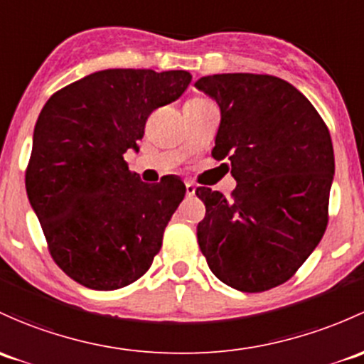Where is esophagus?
<instances>
[{"label":"esophagus","mask_w":364,"mask_h":364,"mask_svg":"<svg viewBox=\"0 0 364 364\" xmlns=\"http://www.w3.org/2000/svg\"><path fill=\"white\" fill-rule=\"evenodd\" d=\"M195 192H197V186H195L193 183H186V195H188V197H193Z\"/></svg>","instance_id":"34e87169"}]
</instances>
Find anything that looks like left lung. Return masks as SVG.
Returning <instances> with one entry per match:
<instances>
[{"mask_svg":"<svg viewBox=\"0 0 364 364\" xmlns=\"http://www.w3.org/2000/svg\"><path fill=\"white\" fill-rule=\"evenodd\" d=\"M195 87L220 106L213 156L228 159L223 166L237 181L232 198L197 188L205 204L198 246L221 282L267 291L300 269L326 230L330 131L311 101L277 76L223 73Z\"/></svg>","mask_w":364,"mask_h":364,"instance_id":"8db88e82","label":"left lung"}]
</instances>
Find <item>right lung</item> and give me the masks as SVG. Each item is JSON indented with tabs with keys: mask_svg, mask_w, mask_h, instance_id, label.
<instances>
[{
	"mask_svg": "<svg viewBox=\"0 0 364 364\" xmlns=\"http://www.w3.org/2000/svg\"><path fill=\"white\" fill-rule=\"evenodd\" d=\"M190 82L183 70H105L55 92L41 109L26 190L53 262L85 288L132 284L162 247L185 185L143 183L124 153L139 150L151 112Z\"/></svg>",
	"mask_w": 364,
	"mask_h": 364,
	"instance_id": "add662e5",
	"label": "right lung"
}]
</instances>
